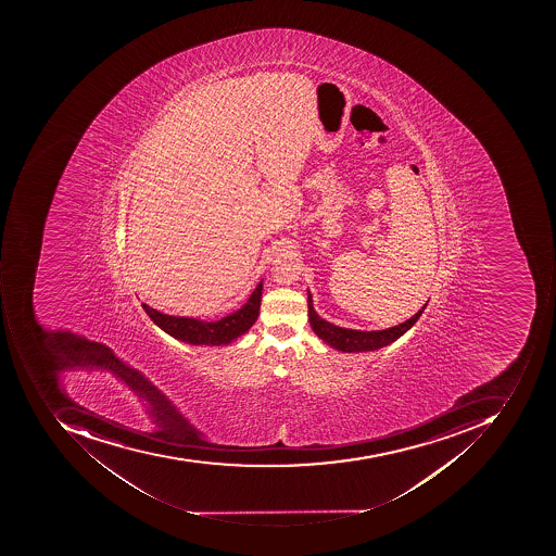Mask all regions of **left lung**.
Listing matches in <instances>:
<instances>
[{
    "label": "left lung",
    "instance_id": "1",
    "mask_svg": "<svg viewBox=\"0 0 556 556\" xmlns=\"http://www.w3.org/2000/svg\"><path fill=\"white\" fill-rule=\"evenodd\" d=\"M307 305L308 323H311L314 332H316L326 344L342 352H367L386 348V345L391 344V342L397 341V339H400L404 332H407V330L416 324V320L421 317L428 302H426L410 319H407L406 323H401L400 326L389 327V329L384 330L345 329V327L327 323V320H324L323 317L314 311L313 295H311L308 291Z\"/></svg>",
    "mask_w": 556,
    "mask_h": 556
}]
</instances>
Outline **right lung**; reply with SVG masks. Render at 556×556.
Listing matches in <instances>:
<instances>
[{"mask_svg":"<svg viewBox=\"0 0 556 556\" xmlns=\"http://www.w3.org/2000/svg\"><path fill=\"white\" fill-rule=\"evenodd\" d=\"M261 299L262 280L242 307L212 323L193 317L168 316L147 304H142V307L160 329L178 341L192 345H226L245 334L254 326L261 311Z\"/></svg>","mask_w":556,"mask_h":556,"instance_id":"add662e5","label":"right lung"}]
</instances>
